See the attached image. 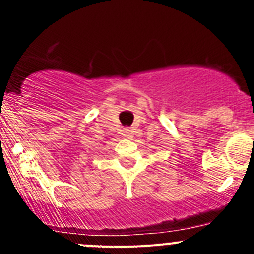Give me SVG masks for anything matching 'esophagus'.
Wrapping results in <instances>:
<instances>
[{"mask_svg":"<svg viewBox=\"0 0 254 254\" xmlns=\"http://www.w3.org/2000/svg\"><path fill=\"white\" fill-rule=\"evenodd\" d=\"M123 137H124V139H130V137H131V130H123Z\"/></svg>","mask_w":254,"mask_h":254,"instance_id":"34e87169","label":"esophagus"}]
</instances>
